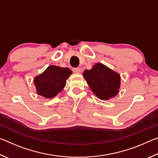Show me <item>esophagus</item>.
I'll use <instances>...</instances> for the list:
<instances>
[{
	"label": "esophagus",
	"instance_id": "34e87169",
	"mask_svg": "<svg viewBox=\"0 0 158 158\" xmlns=\"http://www.w3.org/2000/svg\"><path fill=\"white\" fill-rule=\"evenodd\" d=\"M73 70L74 73H81V69H80L79 68H74L73 69Z\"/></svg>",
	"mask_w": 158,
	"mask_h": 158
}]
</instances>
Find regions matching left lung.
<instances>
[{"label": "left lung", "instance_id": "obj_1", "mask_svg": "<svg viewBox=\"0 0 158 158\" xmlns=\"http://www.w3.org/2000/svg\"><path fill=\"white\" fill-rule=\"evenodd\" d=\"M83 75L93 93L101 100H109L118 93L120 75L103 64H95L90 70L85 69Z\"/></svg>", "mask_w": 158, "mask_h": 158}]
</instances>
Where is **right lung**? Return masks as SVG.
<instances>
[{
    "instance_id": "1",
    "label": "right lung",
    "mask_w": 158,
    "mask_h": 158,
    "mask_svg": "<svg viewBox=\"0 0 158 158\" xmlns=\"http://www.w3.org/2000/svg\"><path fill=\"white\" fill-rule=\"evenodd\" d=\"M72 74L68 68L50 65L34 79L37 93L46 98H52L65 86L66 79Z\"/></svg>"
}]
</instances>
